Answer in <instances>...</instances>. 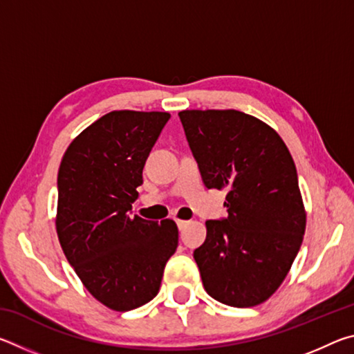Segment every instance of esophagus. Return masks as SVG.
Segmentation results:
<instances>
[{
    "label": "esophagus",
    "mask_w": 354,
    "mask_h": 354,
    "mask_svg": "<svg viewBox=\"0 0 354 354\" xmlns=\"http://www.w3.org/2000/svg\"><path fill=\"white\" fill-rule=\"evenodd\" d=\"M176 225H178V227H179V231H183V230H185V227H187L189 221H185V220H176Z\"/></svg>",
    "instance_id": "34e87169"
}]
</instances>
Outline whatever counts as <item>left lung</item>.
I'll return each mask as SVG.
<instances>
[{"label":"left lung","mask_w":354,"mask_h":354,"mask_svg":"<svg viewBox=\"0 0 354 354\" xmlns=\"http://www.w3.org/2000/svg\"><path fill=\"white\" fill-rule=\"evenodd\" d=\"M183 128L207 189H226L227 218L206 221L194 251L205 290L251 308L283 284L306 230L295 162L279 134L248 113L181 111Z\"/></svg>","instance_id":"1"}]
</instances>
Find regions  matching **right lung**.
Returning a JSON list of instances; mask_svg holds the SVG:
<instances>
[{"label": "right lung", "mask_w": 354, "mask_h": 354, "mask_svg": "<svg viewBox=\"0 0 354 354\" xmlns=\"http://www.w3.org/2000/svg\"><path fill=\"white\" fill-rule=\"evenodd\" d=\"M169 118V112L112 111L71 140L59 167L56 231L64 254L92 297L118 313L158 295L178 247L175 221L129 214Z\"/></svg>", "instance_id": "1"}]
</instances>
